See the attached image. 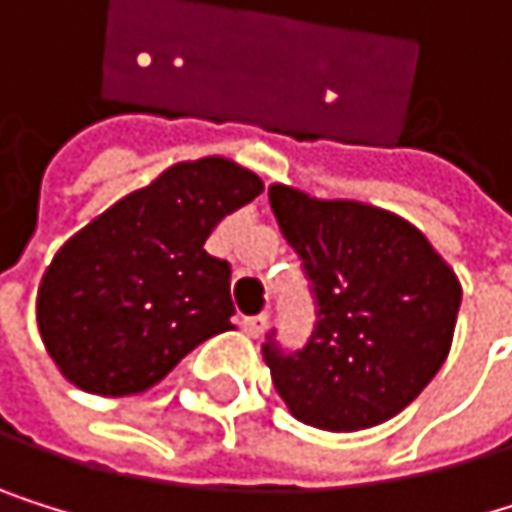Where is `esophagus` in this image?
<instances>
[{
  "label": "esophagus",
  "mask_w": 512,
  "mask_h": 512,
  "mask_svg": "<svg viewBox=\"0 0 512 512\" xmlns=\"http://www.w3.org/2000/svg\"><path fill=\"white\" fill-rule=\"evenodd\" d=\"M242 328H245V334H251V338H258V334H264V328H267V313L242 316Z\"/></svg>",
  "instance_id": "1"
}]
</instances>
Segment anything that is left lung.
<instances>
[{
  "instance_id": "left-lung-1",
  "label": "left lung",
  "mask_w": 512,
  "mask_h": 512,
  "mask_svg": "<svg viewBox=\"0 0 512 512\" xmlns=\"http://www.w3.org/2000/svg\"><path fill=\"white\" fill-rule=\"evenodd\" d=\"M270 208L316 298L304 350H282L273 331L264 344L276 393L298 421L331 433L390 421L451 350L461 307L455 270L393 211L282 184L270 187Z\"/></svg>"
}]
</instances>
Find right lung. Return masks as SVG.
I'll use <instances>...</instances> for the list:
<instances>
[{"label": "right lung", "instance_id": "1", "mask_svg": "<svg viewBox=\"0 0 512 512\" xmlns=\"http://www.w3.org/2000/svg\"><path fill=\"white\" fill-rule=\"evenodd\" d=\"M254 171L205 156L119 199L54 254L36 298L42 344L85 393L134 396L230 331V264L205 239L261 196Z\"/></svg>", "mask_w": 512, "mask_h": 512}]
</instances>
